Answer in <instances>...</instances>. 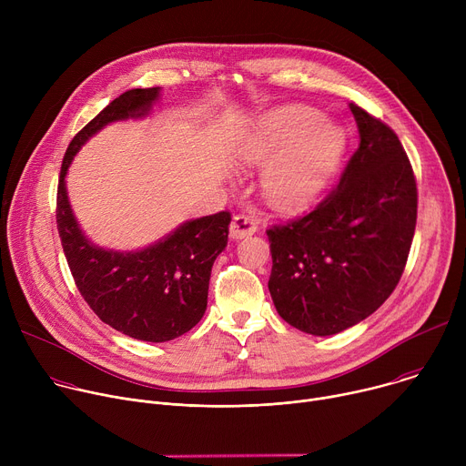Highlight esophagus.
I'll return each mask as SVG.
<instances>
[{
  "instance_id": "obj_1",
  "label": "esophagus",
  "mask_w": 466,
  "mask_h": 466,
  "mask_svg": "<svg viewBox=\"0 0 466 466\" xmlns=\"http://www.w3.org/2000/svg\"><path fill=\"white\" fill-rule=\"evenodd\" d=\"M256 230H258V225L248 216L238 214L232 218V223H230V238L232 239H243L247 236H252Z\"/></svg>"
}]
</instances>
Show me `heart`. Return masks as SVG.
<instances>
[{
	"label": "heart",
	"mask_w": 466,
	"mask_h": 466,
	"mask_svg": "<svg viewBox=\"0 0 466 466\" xmlns=\"http://www.w3.org/2000/svg\"><path fill=\"white\" fill-rule=\"evenodd\" d=\"M343 128L304 105H284L254 119L232 155L243 166H263L265 197L282 210L309 208L338 171Z\"/></svg>",
	"instance_id": "1"
}]
</instances>
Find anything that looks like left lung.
Masks as SVG:
<instances>
[{
    "label": "left lung",
    "instance_id": "1",
    "mask_svg": "<svg viewBox=\"0 0 466 466\" xmlns=\"http://www.w3.org/2000/svg\"><path fill=\"white\" fill-rule=\"evenodd\" d=\"M360 146L339 184L309 214L268 230L269 291L279 315L334 336L394 291L417 225V182L394 130L350 103Z\"/></svg>",
    "mask_w": 466,
    "mask_h": 466
}]
</instances>
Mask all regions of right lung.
I'll use <instances>...</instances> for the list:
<instances>
[{"mask_svg": "<svg viewBox=\"0 0 466 466\" xmlns=\"http://www.w3.org/2000/svg\"><path fill=\"white\" fill-rule=\"evenodd\" d=\"M158 97V86L127 90L83 127L64 155L56 191V228L83 299L103 322L149 343L171 341L203 319L212 265L228 241L230 214L186 221L140 250L105 248L81 230L66 175L74 157L103 127L146 117Z\"/></svg>", "mask_w": 466, "mask_h": 466, "instance_id": "1", "label": "right lung"}]
</instances>
